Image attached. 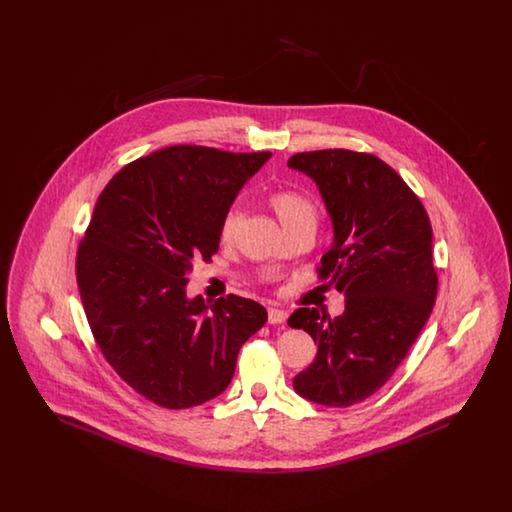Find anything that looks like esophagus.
Instances as JSON below:
<instances>
[{
    "label": "esophagus",
    "mask_w": 512,
    "mask_h": 512,
    "mask_svg": "<svg viewBox=\"0 0 512 512\" xmlns=\"http://www.w3.org/2000/svg\"><path fill=\"white\" fill-rule=\"evenodd\" d=\"M286 318H288V313L284 309H280V307H270L268 309V322L270 324H282V322H286Z\"/></svg>",
    "instance_id": "34e87169"
}]
</instances>
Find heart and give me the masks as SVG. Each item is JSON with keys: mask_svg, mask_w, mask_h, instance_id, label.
I'll use <instances>...</instances> for the list:
<instances>
[{"mask_svg": "<svg viewBox=\"0 0 512 512\" xmlns=\"http://www.w3.org/2000/svg\"><path fill=\"white\" fill-rule=\"evenodd\" d=\"M268 201H270L274 213L278 215V219L284 226L292 224L295 220L315 219L317 217L315 205L305 195L299 194L295 190H276L274 194H270ZM240 222H242L240 209H236V207L228 209V213L224 215V219L220 222V240L224 244H230L236 238Z\"/></svg>", "mask_w": 512, "mask_h": 512, "instance_id": "obj_1", "label": "heart"}]
</instances>
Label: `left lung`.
Returning a JSON list of instances; mask_svg holds the SVG:
<instances>
[{"instance_id": "8db88e82", "label": "left lung", "mask_w": 512, "mask_h": 512, "mask_svg": "<svg viewBox=\"0 0 512 512\" xmlns=\"http://www.w3.org/2000/svg\"><path fill=\"white\" fill-rule=\"evenodd\" d=\"M288 167L313 178L322 195L334 242L318 274L345 295L334 320L307 307L288 320L318 345L293 388L318 405L351 407L390 380L430 318L438 293L432 226L413 190L374 155L322 149L293 155Z\"/></svg>"}]
</instances>
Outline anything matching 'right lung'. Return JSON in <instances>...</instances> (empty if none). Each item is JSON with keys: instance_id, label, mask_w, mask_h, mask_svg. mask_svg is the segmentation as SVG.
<instances>
[{"instance_id": "right-lung-1", "label": "right lung", "mask_w": 512, "mask_h": 512, "mask_svg": "<svg viewBox=\"0 0 512 512\" xmlns=\"http://www.w3.org/2000/svg\"><path fill=\"white\" fill-rule=\"evenodd\" d=\"M270 155L165 147L126 165L98 197L76 255L84 313L107 363L161 407L220 395L267 322L245 297L190 299L186 276L219 251L220 222Z\"/></svg>"}]
</instances>
